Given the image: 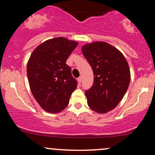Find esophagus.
<instances>
[{"label":"esophagus","instance_id":"esophagus-1","mask_svg":"<svg viewBox=\"0 0 155 155\" xmlns=\"http://www.w3.org/2000/svg\"><path fill=\"white\" fill-rule=\"evenodd\" d=\"M81 79H82V78H81V76H79V77L77 79L78 82H79V84H81Z\"/></svg>","mask_w":155,"mask_h":155}]
</instances>
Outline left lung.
<instances>
[{"label":"left lung","instance_id":"1","mask_svg":"<svg viewBox=\"0 0 155 155\" xmlns=\"http://www.w3.org/2000/svg\"><path fill=\"white\" fill-rule=\"evenodd\" d=\"M81 51L94 74L93 85L85 91L88 106L97 113H107L122 101L129 87L127 60L116 47L104 41L85 44Z\"/></svg>","mask_w":155,"mask_h":155}]
</instances>
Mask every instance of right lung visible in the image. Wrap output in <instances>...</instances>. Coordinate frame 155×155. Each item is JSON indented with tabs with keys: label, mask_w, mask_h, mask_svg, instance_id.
I'll return each mask as SVG.
<instances>
[{
	"label": "right lung",
	"mask_w": 155,
	"mask_h": 155,
	"mask_svg": "<svg viewBox=\"0 0 155 155\" xmlns=\"http://www.w3.org/2000/svg\"><path fill=\"white\" fill-rule=\"evenodd\" d=\"M78 42L58 37L46 41L32 52L27 65L30 87L46 111L59 113L67 107L77 81L66 60Z\"/></svg>",
	"instance_id": "right-lung-1"
}]
</instances>
